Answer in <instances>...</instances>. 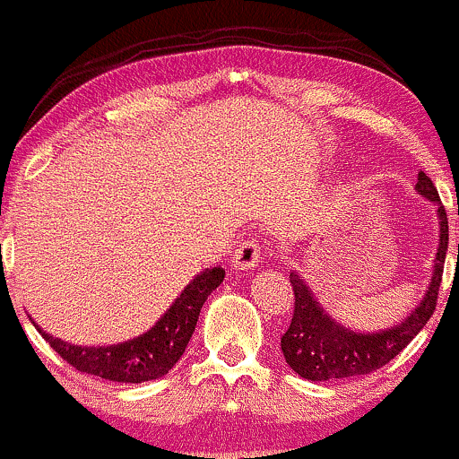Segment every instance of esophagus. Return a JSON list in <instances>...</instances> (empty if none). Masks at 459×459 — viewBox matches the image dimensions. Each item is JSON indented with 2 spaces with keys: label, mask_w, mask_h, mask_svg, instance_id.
I'll return each instance as SVG.
<instances>
[{
  "label": "esophagus",
  "mask_w": 459,
  "mask_h": 459,
  "mask_svg": "<svg viewBox=\"0 0 459 459\" xmlns=\"http://www.w3.org/2000/svg\"><path fill=\"white\" fill-rule=\"evenodd\" d=\"M261 261V246L256 238L244 239L233 255V265L238 270H253Z\"/></svg>",
  "instance_id": "34e87169"
}]
</instances>
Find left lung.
<instances>
[{
  "mask_svg": "<svg viewBox=\"0 0 459 459\" xmlns=\"http://www.w3.org/2000/svg\"><path fill=\"white\" fill-rule=\"evenodd\" d=\"M416 189L437 206L440 248H437L436 270L425 299L399 326L368 335L344 329L322 311V307L316 303L303 279L296 272H290V283L294 290V314H291L287 331L281 335V351H283L285 361L291 366V370L299 372L303 379L331 381L379 370L387 361L394 359L434 316L442 272H445L446 246H449V218H446L445 206L440 203L436 185L425 172H418Z\"/></svg>",
  "mask_w": 459,
  "mask_h": 459,
  "instance_id": "8db88e82",
  "label": "left lung"
}]
</instances>
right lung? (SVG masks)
I'll return each mask as SVG.
<instances>
[{
	"label": "right lung",
	"mask_w": 459,
	"mask_h": 459,
	"mask_svg": "<svg viewBox=\"0 0 459 459\" xmlns=\"http://www.w3.org/2000/svg\"><path fill=\"white\" fill-rule=\"evenodd\" d=\"M221 281H224V268L204 270L185 287L183 294L169 307L168 314L156 322V326L124 344L100 346V349L74 346L48 335L37 325L34 326L45 337V342H49V346L75 370L117 384H143V381L159 379L174 368L187 349L204 300Z\"/></svg>",
	"instance_id": "obj_1"
}]
</instances>
